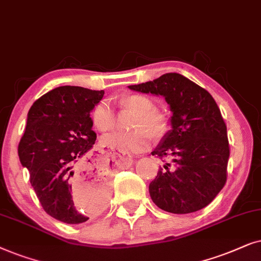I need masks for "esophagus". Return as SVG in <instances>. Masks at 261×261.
Wrapping results in <instances>:
<instances>
[{"mask_svg": "<svg viewBox=\"0 0 261 261\" xmlns=\"http://www.w3.org/2000/svg\"><path fill=\"white\" fill-rule=\"evenodd\" d=\"M113 155L117 156L118 159L123 160V161L126 162L127 165H131V163H133V159H131L130 156H126L125 154H123V152H120V151H113Z\"/></svg>", "mask_w": 261, "mask_h": 261, "instance_id": "34e87169", "label": "esophagus"}]
</instances>
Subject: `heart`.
Wrapping results in <instances>:
<instances>
[{
	"label": "heart",
	"mask_w": 261,
	"mask_h": 261,
	"mask_svg": "<svg viewBox=\"0 0 261 261\" xmlns=\"http://www.w3.org/2000/svg\"><path fill=\"white\" fill-rule=\"evenodd\" d=\"M120 105L138 114L135 120L134 133H112L102 137L101 143L107 148L126 154L143 152L151 145L152 135L161 136L167 128V121L161 113L155 111V102L147 95L128 94L120 99ZM93 126L100 133H106L114 125V113L110 102L102 100L96 103L90 114ZM147 127L148 130L144 129Z\"/></svg>",
	"instance_id": "obj_1"
}]
</instances>
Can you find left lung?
I'll return each instance as SVG.
<instances>
[{"label": "left lung", "mask_w": 261, "mask_h": 261, "mask_svg": "<svg viewBox=\"0 0 261 261\" xmlns=\"http://www.w3.org/2000/svg\"><path fill=\"white\" fill-rule=\"evenodd\" d=\"M128 88L162 95L172 111V130L151 152L171 160L149 185L152 201L172 214L209 205L227 181L229 159L227 126L216 101L207 90L176 72Z\"/></svg>", "instance_id": "left-lung-1"}]
</instances>
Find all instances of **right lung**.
Returning <instances> with one entry per match:
<instances>
[{
    "instance_id": "1",
    "label": "right lung",
    "mask_w": 261,
    "mask_h": 261,
    "mask_svg": "<svg viewBox=\"0 0 261 261\" xmlns=\"http://www.w3.org/2000/svg\"><path fill=\"white\" fill-rule=\"evenodd\" d=\"M103 94L76 86L57 87L34 101L27 114L17 147L20 162L29 169L45 213L64 223L79 224L96 216L109 198L111 163L90 150L96 140L90 112ZM86 181H91V197L81 208L73 192Z\"/></svg>"
}]
</instances>
